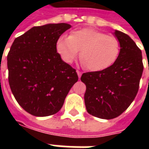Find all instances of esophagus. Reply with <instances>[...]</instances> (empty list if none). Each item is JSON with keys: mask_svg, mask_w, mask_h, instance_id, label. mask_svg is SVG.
<instances>
[{"mask_svg": "<svg viewBox=\"0 0 149 149\" xmlns=\"http://www.w3.org/2000/svg\"><path fill=\"white\" fill-rule=\"evenodd\" d=\"M77 75H78V77H79V78L81 77V74H82V72H81V71H79V70H77Z\"/></svg>", "mask_w": 149, "mask_h": 149, "instance_id": "34e87169", "label": "esophagus"}]
</instances>
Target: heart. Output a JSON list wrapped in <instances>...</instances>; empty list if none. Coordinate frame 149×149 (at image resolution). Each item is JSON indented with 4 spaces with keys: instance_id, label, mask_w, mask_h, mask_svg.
I'll use <instances>...</instances> for the list:
<instances>
[{
    "instance_id": "1",
    "label": "heart",
    "mask_w": 149,
    "mask_h": 149,
    "mask_svg": "<svg viewBox=\"0 0 149 149\" xmlns=\"http://www.w3.org/2000/svg\"><path fill=\"white\" fill-rule=\"evenodd\" d=\"M81 50V59L90 71L104 70L118 58L120 45L116 37L91 28L73 30L70 36L62 35L56 42L61 58L72 63Z\"/></svg>"
}]
</instances>
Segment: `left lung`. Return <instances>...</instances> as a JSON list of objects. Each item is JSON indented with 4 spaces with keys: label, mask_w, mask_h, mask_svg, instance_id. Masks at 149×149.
Wrapping results in <instances>:
<instances>
[{
    "label": "left lung",
    "mask_w": 149,
    "mask_h": 149,
    "mask_svg": "<svg viewBox=\"0 0 149 149\" xmlns=\"http://www.w3.org/2000/svg\"><path fill=\"white\" fill-rule=\"evenodd\" d=\"M120 52L109 68L84 72L81 77L86 85L84 104L92 116L110 120L127 109L137 94L144 65L141 50L127 34L116 30Z\"/></svg>",
    "instance_id": "8db88e82"
}]
</instances>
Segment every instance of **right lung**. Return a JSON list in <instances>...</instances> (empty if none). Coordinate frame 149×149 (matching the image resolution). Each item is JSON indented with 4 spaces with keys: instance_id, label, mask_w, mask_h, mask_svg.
<instances>
[{
    "instance_id": "1",
    "label": "right lung",
    "mask_w": 149,
    "mask_h": 149,
    "mask_svg": "<svg viewBox=\"0 0 149 149\" xmlns=\"http://www.w3.org/2000/svg\"><path fill=\"white\" fill-rule=\"evenodd\" d=\"M71 28L66 23L35 26L17 37L7 56L8 83L17 103L35 116L59 112L72 85L76 69L56 52V42Z\"/></svg>"
}]
</instances>
